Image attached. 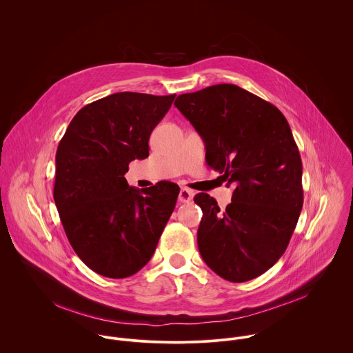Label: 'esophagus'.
I'll list each match as a JSON object with an SVG mask.
<instances>
[{
  "label": "esophagus",
  "instance_id": "34e87169",
  "mask_svg": "<svg viewBox=\"0 0 353 353\" xmlns=\"http://www.w3.org/2000/svg\"><path fill=\"white\" fill-rule=\"evenodd\" d=\"M193 196L194 193L189 189H181L179 192V196H178V200L182 202V203H186V202H190L193 200Z\"/></svg>",
  "mask_w": 353,
  "mask_h": 353
}]
</instances>
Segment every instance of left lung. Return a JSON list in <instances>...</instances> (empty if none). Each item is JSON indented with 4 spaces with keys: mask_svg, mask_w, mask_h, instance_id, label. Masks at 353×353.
I'll return each instance as SVG.
<instances>
[{
    "mask_svg": "<svg viewBox=\"0 0 353 353\" xmlns=\"http://www.w3.org/2000/svg\"><path fill=\"white\" fill-rule=\"evenodd\" d=\"M174 104L201 136L208 165L234 188L225 210L206 193L194 197L202 259L224 280H252L287 250L302 210V159L288 121L234 84L182 94Z\"/></svg>",
    "mask_w": 353,
    "mask_h": 353,
    "instance_id": "left-lung-1",
    "label": "left lung"
}]
</instances>
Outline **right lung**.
<instances>
[{"label": "right lung", "instance_id": "obj_1", "mask_svg": "<svg viewBox=\"0 0 353 353\" xmlns=\"http://www.w3.org/2000/svg\"><path fill=\"white\" fill-rule=\"evenodd\" d=\"M176 95L118 92L84 105L55 154L54 201L70 246L110 279L137 273L151 259L179 186L130 188L129 163L150 156V136Z\"/></svg>", "mask_w": 353, "mask_h": 353}]
</instances>
